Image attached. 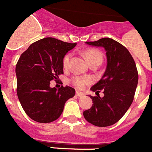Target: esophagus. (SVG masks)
<instances>
[{
    "label": "esophagus",
    "instance_id": "obj_1",
    "mask_svg": "<svg viewBox=\"0 0 152 152\" xmlns=\"http://www.w3.org/2000/svg\"><path fill=\"white\" fill-rule=\"evenodd\" d=\"M76 96H79V97H83V96H84V93H83V92H80V91H76Z\"/></svg>",
    "mask_w": 152,
    "mask_h": 152
}]
</instances>
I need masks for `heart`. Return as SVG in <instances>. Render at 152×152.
Returning a JSON list of instances; mask_svg holds the SVG:
<instances>
[{
    "label": "heart",
    "instance_id": "heart-1",
    "mask_svg": "<svg viewBox=\"0 0 152 152\" xmlns=\"http://www.w3.org/2000/svg\"><path fill=\"white\" fill-rule=\"evenodd\" d=\"M85 56L87 61L89 62V64L94 63H102L103 60L102 54L100 51L95 50V49H89L86 50ZM71 59V53H67L63 60V65L64 68H67L69 65V62ZM92 82V79L88 76H76L71 79V83L74 86L78 89H83L85 86L88 85Z\"/></svg>",
    "mask_w": 152,
    "mask_h": 152
}]
</instances>
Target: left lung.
Here are the masks:
<instances>
[{
	"label": "left lung",
	"instance_id": "obj_1",
	"mask_svg": "<svg viewBox=\"0 0 152 152\" xmlns=\"http://www.w3.org/2000/svg\"><path fill=\"white\" fill-rule=\"evenodd\" d=\"M86 44L105 50L107 66L101 80L91 87L97 96H90L93 105L84 111L87 122L99 127L114 125L122 118L134 99L138 74L134 59L123 45L111 38H102ZM102 91L103 97L98 92Z\"/></svg>",
	"mask_w": 152,
	"mask_h": 152
}]
</instances>
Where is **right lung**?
<instances>
[{"label": "right lung", "mask_w": 152, "mask_h": 152, "mask_svg": "<svg viewBox=\"0 0 152 152\" xmlns=\"http://www.w3.org/2000/svg\"><path fill=\"white\" fill-rule=\"evenodd\" d=\"M76 45L46 37L32 43L20 56L16 66L17 93L26 114L34 121L56 120L66 102L75 96L72 87L62 86L56 89L50 84L63 74V58Z\"/></svg>", "instance_id": "add662e5"}]
</instances>
